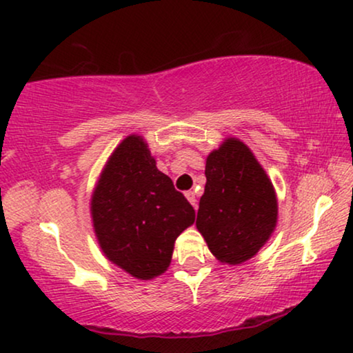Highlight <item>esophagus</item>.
Listing matches in <instances>:
<instances>
[{
	"mask_svg": "<svg viewBox=\"0 0 353 353\" xmlns=\"http://www.w3.org/2000/svg\"><path fill=\"white\" fill-rule=\"evenodd\" d=\"M185 196H186V198H188V201H190V203L194 205V209H198V199H196V194H194V191H186Z\"/></svg>",
	"mask_w": 353,
	"mask_h": 353,
	"instance_id": "1",
	"label": "esophagus"
}]
</instances>
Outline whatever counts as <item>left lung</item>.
<instances>
[{
    "label": "left lung",
    "instance_id": "1",
    "mask_svg": "<svg viewBox=\"0 0 353 353\" xmlns=\"http://www.w3.org/2000/svg\"><path fill=\"white\" fill-rule=\"evenodd\" d=\"M205 188L196 227L210 253L228 264L253 258L277 222L272 183L251 150L227 139L205 160Z\"/></svg>",
    "mask_w": 353,
    "mask_h": 353
}]
</instances>
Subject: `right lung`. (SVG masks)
<instances>
[{
  "mask_svg": "<svg viewBox=\"0 0 353 353\" xmlns=\"http://www.w3.org/2000/svg\"><path fill=\"white\" fill-rule=\"evenodd\" d=\"M193 205L157 170L141 136H128L100 175L92 219L100 248L132 277L167 271L178 235L194 222Z\"/></svg>",
  "mask_w": 353,
  "mask_h": 353,
  "instance_id": "1",
  "label": "right lung"
}]
</instances>
